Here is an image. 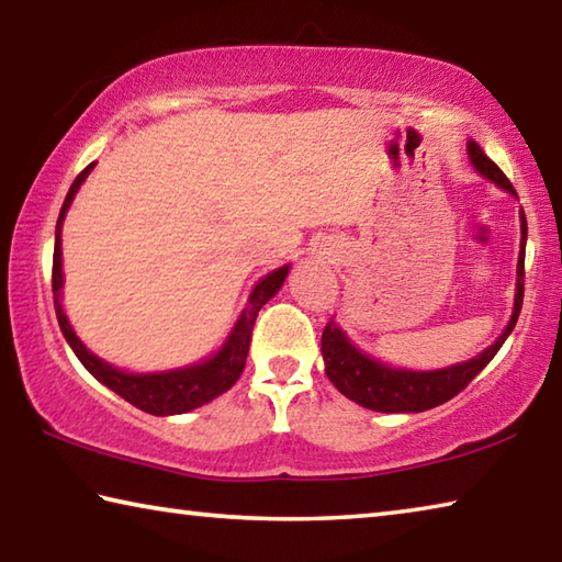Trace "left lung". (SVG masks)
<instances>
[{"mask_svg": "<svg viewBox=\"0 0 562 562\" xmlns=\"http://www.w3.org/2000/svg\"><path fill=\"white\" fill-rule=\"evenodd\" d=\"M469 159H472L474 169L484 179L494 181L498 189H504L516 196V189L506 175L498 169L492 159H488L476 142H467ZM521 218V252H518V268H516V297H514V312L508 319L502 336L484 349L474 359L464 363L450 366V369L440 371H405V369H391L387 363L375 361L373 356L356 349L353 341L341 331L339 324L334 319L324 326L322 331V356H324V371L329 381L339 387V393L349 397V401L359 403L375 413H423L430 407L442 405L452 401L457 393L472 383L474 375L494 359L496 351L502 349L508 334L514 331L521 314L524 304V262H526V238H528V223L526 213L521 209L518 213Z\"/></svg>", "mask_w": 562, "mask_h": 562, "instance_id": "8db88e82", "label": "left lung"}]
</instances>
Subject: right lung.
<instances>
[{"instance_id":"1","label":"right lung","mask_w":562,"mask_h":562,"mask_svg":"<svg viewBox=\"0 0 562 562\" xmlns=\"http://www.w3.org/2000/svg\"><path fill=\"white\" fill-rule=\"evenodd\" d=\"M95 165H88L76 181L70 183L68 196L60 206L58 213V223H56V246H54V272H50V288H54V307L58 316V326L64 331L66 341L74 353L78 356V361L86 366V369L95 375V379L108 385L110 391H115L120 397H125L127 403H132L139 411H145L149 415H181L189 413L193 407H201L211 403L213 397H218L221 393H226L228 387L240 379L243 369H246V359H248V349H250V339H252V326H255V316L262 310L265 302H270V297L278 294L282 288L284 278H288L290 265L284 268H278L270 274L255 284L246 310L238 316L236 326H233L226 344L221 346V351L211 359L187 366V369H177V371H165V373H125L115 369V366L105 363L103 359H98L95 353H90L83 341L78 339L74 326L68 324V316L64 314V307H60V288H64V270H60V226H64L66 211L74 201L76 191L80 189V183L88 179L90 171H93Z\"/></svg>"}]
</instances>
